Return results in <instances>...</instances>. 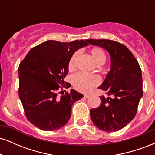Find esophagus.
Returning <instances> with one entry per match:
<instances>
[{"label":"esophagus","mask_w":155,"mask_h":155,"mask_svg":"<svg viewBox=\"0 0 155 155\" xmlns=\"http://www.w3.org/2000/svg\"><path fill=\"white\" fill-rule=\"evenodd\" d=\"M89 97H90V95H87V94H85V95H84V97H85V98H88Z\"/></svg>","instance_id":"34e87169"}]
</instances>
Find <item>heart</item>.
Here are the masks:
<instances>
[{"mask_svg":"<svg viewBox=\"0 0 155 155\" xmlns=\"http://www.w3.org/2000/svg\"><path fill=\"white\" fill-rule=\"evenodd\" d=\"M92 59L97 65H103L106 62V54L102 49L98 48H93L90 50ZM79 55V51H76L72 56L68 64V68L69 70H73L75 68V62ZM72 84L76 90L82 92H88L92 88L95 87L100 84V79L97 76L94 75L83 74V73H77L74 74L71 78Z\"/></svg>","mask_w":155,"mask_h":155,"instance_id":"obj_1","label":"heart"}]
</instances>
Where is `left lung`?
I'll return each instance as SVG.
<instances>
[{
    "instance_id": "8db88e82",
    "label": "left lung",
    "mask_w": 155,
    "mask_h": 155,
    "mask_svg": "<svg viewBox=\"0 0 155 155\" xmlns=\"http://www.w3.org/2000/svg\"><path fill=\"white\" fill-rule=\"evenodd\" d=\"M87 42L106 49L111 57V70L99 89L101 104L90 110V117L97 128L115 132L125 127L137 113L143 96L141 69L133 54L124 44L108 39H88Z\"/></svg>"
}]
</instances>
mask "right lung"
<instances>
[{
    "mask_svg": "<svg viewBox=\"0 0 155 155\" xmlns=\"http://www.w3.org/2000/svg\"><path fill=\"white\" fill-rule=\"evenodd\" d=\"M87 40L70 43L49 40L32 48L19 64V96L29 122L42 130L61 128L71 116V108L83 95L74 90L64 93L71 57ZM62 95L58 96V90Z\"/></svg>",
    "mask_w": 155,
    "mask_h": 155,
    "instance_id": "right-lung-1",
    "label": "right lung"
}]
</instances>
